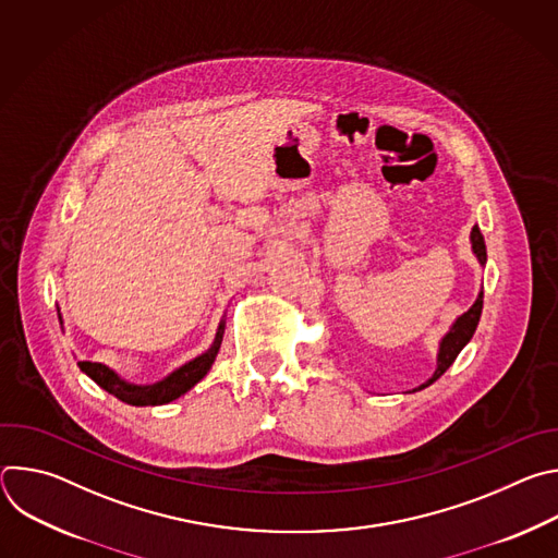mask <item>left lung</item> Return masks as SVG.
Masks as SVG:
<instances>
[{
    "label": "left lung",
    "mask_w": 558,
    "mask_h": 558,
    "mask_svg": "<svg viewBox=\"0 0 558 558\" xmlns=\"http://www.w3.org/2000/svg\"><path fill=\"white\" fill-rule=\"evenodd\" d=\"M470 243H472V254L476 256V260H480L482 267H486V260H488L486 243H484V235H482V231H480V227H476V225L470 231ZM482 308H484V291H480V295H476L474 304L465 313H461L457 317V320L450 327V331L441 338L439 351H437V368H435V373L422 386H417L413 390H422V388L430 386L433 381H437L450 368V364L457 360L461 349L472 340V336L476 331V325H480Z\"/></svg>",
    "instance_id": "8db88e82"
}]
</instances>
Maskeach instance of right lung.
<instances>
[{
	"label": "right lung",
	"instance_id": "obj_1",
	"mask_svg": "<svg viewBox=\"0 0 558 558\" xmlns=\"http://www.w3.org/2000/svg\"><path fill=\"white\" fill-rule=\"evenodd\" d=\"M57 313H59V308H57ZM59 320H61V313H59ZM222 333H225V320H220L216 338L205 353H201L198 357L190 360L187 364L179 366L168 377H163L161 381H154V384H130L123 377H119L112 368H108L106 364H99V362H76V364L104 390H108L110 395L117 397V400H121L130 407L170 404V402L179 400L181 395H185L192 386H196L207 375V371L211 368V364L218 355Z\"/></svg>",
	"mask_w": 558,
	"mask_h": 558
}]
</instances>
